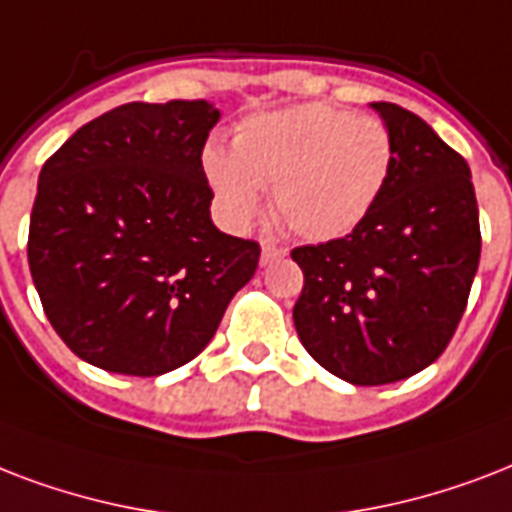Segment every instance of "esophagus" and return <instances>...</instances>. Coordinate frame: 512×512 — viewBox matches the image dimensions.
<instances>
[{
    "mask_svg": "<svg viewBox=\"0 0 512 512\" xmlns=\"http://www.w3.org/2000/svg\"><path fill=\"white\" fill-rule=\"evenodd\" d=\"M283 256H285L283 248H277V245H272V243H261V264H264V267H267V264H272V261L283 259Z\"/></svg>",
    "mask_w": 512,
    "mask_h": 512,
    "instance_id": "esophagus-1",
    "label": "esophagus"
}]
</instances>
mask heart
I'll return each instance as SVG.
<instances>
[{
  "mask_svg": "<svg viewBox=\"0 0 512 512\" xmlns=\"http://www.w3.org/2000/svg\"><path fill=\"white\" fill-rule=\"evenodd\" d=\"M395 144L390 128L368 114L331 104H299L256 114L235 133L232 154L208 149L205 173L221 211L248 227L272 189V213L304 240L350 235L390 181Z\"/></svg>",
  "mask_w": 512,
  "mask_h": 512,
  "instance_id": "obj_1",
  "label": "heart"
}]
</instances>
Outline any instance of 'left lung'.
<instances>
[{"instance_id":"left-lung-1","label":"left lung","mask_w":512,"mask_h":512,"mask_svg":"<svg viewBox=\"0 0 512 512\" xmlns=\"http://www.w3.org/2000/svg\"><path fill=\"white\" fill-rule=\"evenodd\" d=\"M395 144L390 181L350 235L293 248L304 350L360 387L419 374L457 331L481 259L473 178L462 154L408 109L371 104Z\"/></svg>"}]
</instances>
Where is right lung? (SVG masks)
<instances>
[{"label":"right lung","mask_w":512,"mask_h":512,"mask_svg":"<svg viewBox=\"0 0 512 512\" xmlns=\"http://www.w3.org/2000/svg\"><path fill=\"white\" fill-rule=\"evenodd\" d=\"M208 101L117 106L42 165L29 267L77 358L160 376L197 358L259 267V243L211 221Z\"/></svg>","instance_id":"right-lung-1"}]
</instances>
